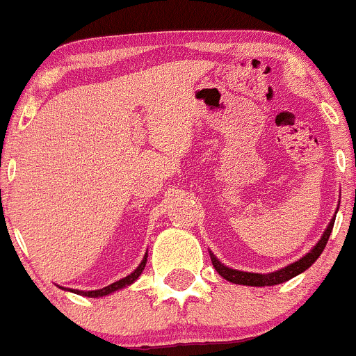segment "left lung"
Returning <instances> with one entry per match:
<instances>
[{"label":"left lung","instance_id":"obj_1","mask_svg":"<svg viewBox=\"0 0 356 356\" xmlns=\"http://www.w3.org/2000/svg\"><path fill=\"white\" fill-rule=\"evenodd\" d=\"M334 219H336V216L331 219V222L327 225V228H325V232L321 236V240L315 243V247L309 252V254H305L302 259L296 260V262L288 264V266L283 267V269L274 270V273L260 274V273H247V270L232 269V267L225 266V264L216 257L212 252H209V255H211L212 266H214V269L218 270L219 276H221L222 280L229 281V283L243 284V286H274V284H281V283H284V281H289L291 277L302 274L303 270L309 269L315 260L321 257V254L324 252L325 243H327L329 236H331L332 226H334Z\"/></svg>","mask_w":356,"mask_h":356}]
</instances>
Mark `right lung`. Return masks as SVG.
<instances>
[{
    "label": "right lung",
    "instance_id": "right-lung-1",
    "mask_svg": "<svg viewBox=\"0 0 356 356\" xmlns=\"http://www.w3.org/2000/svg\"><path fill=\"white\" fill-rule=\"evenodd\" d=\"M145 264H147V254L144 255V259H142V262L138 264V267L134 270V273H130L127 277H123V280L116 281V283L109 284V286H104V288H101V289H92V291H82V289H72V288H63V286H60V288L61 289H67V291L76 293V295L89 296V298H99V296L111 295V293L118 291V289H123V288L130 286L131 283H135V281L138 280V276H140V274H142V270H144Z\"/></svg>",
    "mask_w": 356,
    "mask_h": 356
}]
</instances>
